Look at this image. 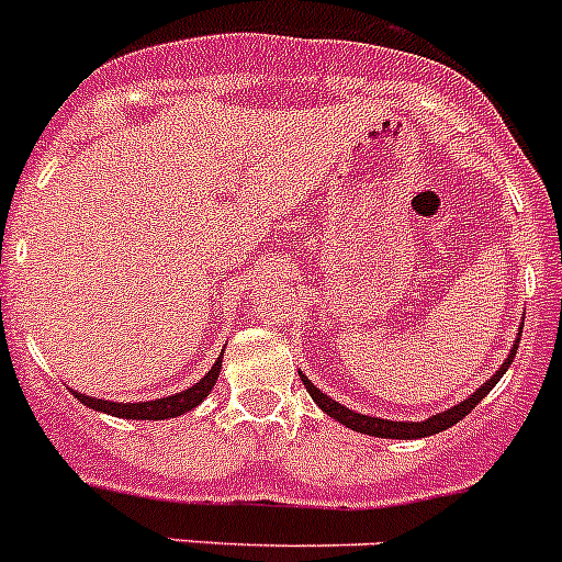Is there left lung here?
Segmentation results:
<instances>
[{
    "label": "left lung",
    "instance_id": "obj_1",
    "mask_svg": "<svg viewBox=\"0 0 562 562\" xmlns=\"http://www.w3.org/2000/svg\"><path fill=\"white\" fill-rule=\"evenodd\" d=\"M518 342H521V331H518L516 342H513V348H509L507 359L502 362V368L496 370V373L487 379L485 384H482L476 393L471 395V398L460 401L457 406H451V409L446 412H437V415H431V418L420 420V424H415V420H384V418H373V415H362V412L357 409H348V406H342L339 401H334L331 395L323 393L321 387H315V384L308 382L306 375L301 373V382L303 387L308 390V395L315 398V404L321 406L323 412H326L328 418L339 420L342 426H348V429L359 431V435H370V437H390V440H418V437H429V435H437V431H446L449 426L460 424L462 418H465L468 412L473 409V406L480 404L482 398H485L487 393H491L493 387L498 384V379H502L504 373H507V368L513 364V359H516L518 353Z\"/></svg>",
    "mask_w": 562,
    "mask_h": 562
}]
</instances>
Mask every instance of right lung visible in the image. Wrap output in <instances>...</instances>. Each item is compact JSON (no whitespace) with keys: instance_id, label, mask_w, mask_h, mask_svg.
<instances>
[{"instance_id":"obj_1","label":"right lung","mask_w":562,"mask_h":562,"mask_svg":"<svg viewBox=\"0 0 562 562\" xmlns=\"http://www.w3.org/2000/svg\"><path fill=\"white\" fill-rule=\"evenodd\" d=\"M220 368H223V353H220L217 362H214V368H211L198 384H192L189 390H180V393H175V395H167V398H156V401H136V404H125V401L94 398V395L77 393V390H71V395H75L80 404L89 406V409L105 412V415H113V418L167 420V418H178V415H183V412H192L194 406L203 404V398L211 393V387L217 384Z\"/></svg>"}]
</instances>
